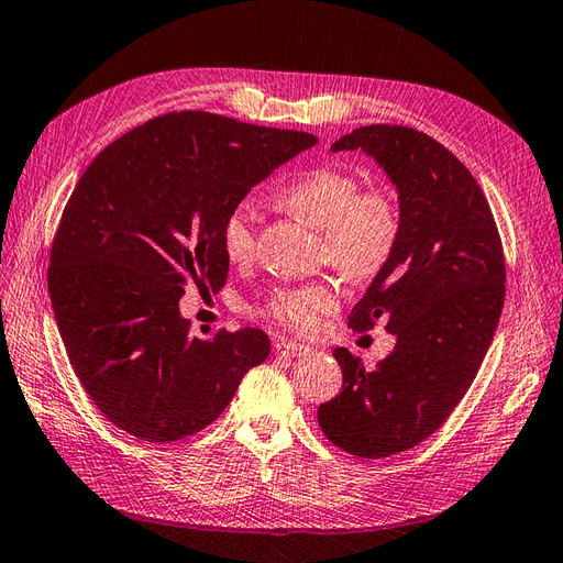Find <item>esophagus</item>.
I'll list each match as a JSON object with an SVG mask.
<instances>
[{
  "label": "esophagus",
  "instance_id": "1",
  "mask_svg": "<svg viewBox=\"0 0 563 563\" xmlns=\"http://www.w3.org/2000/svg\"><path fill=\"white\" fill-rule=\"evenodd\" d=\"M276 352L285 354V356H307L311 354V347L305 342H292V340H280L276 344Z\"/></svg>",
  "mask_w": 563,
  "mask_h": 563
}]
</instances>
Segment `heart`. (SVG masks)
Segmentation results:
<instances>
[{
  "instance_id": "heart-1",
  "label": "heart",
  "mask_w": 563,
  "mask_h": 563,
  "mask_svg": "<svg viewBox=\"0 0 563 563\" xmlns=\"http://www.w3.org/2000/svg\"><path fill=\"white\" fill-rule=\"evenodd\" d=\"M276 199L297 219L323 230V258L344 276H373L395 250L399 235L395 201L378 187L362 190V183L347 170L333 166L305 170L278 187ZM221 244L233 264L254 256L256 209L252 201H240L228 211ZM335 301L338 295L328 283L280 287L271 295L266 313L292 330H311L323 313L335 309Z\"/></svg>"
}]
</instances>
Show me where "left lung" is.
Segmentation results:
<instances>
[{
    "instance_id": "8db88e82",
    "label": "left lung",
    "mask_w": 563,
    "mask_h": 563,
    "mask_svg": "<svg viewBox=\"0 0 563 563\" xmlns=\"http://www.w3.org/2000/svg\"><path fill=\"white\" fill-rule=\"evenodd\" d=\"M330 150L373 156L399 195L395 250L350 316L354 330L385 319L397 344L376 368L338 347L342 390L319 407L330 442L383 459L432 435L466 395L495 338L507 268L481 185L438 140L380 123Z\"/></svg>"
}]
</instances>
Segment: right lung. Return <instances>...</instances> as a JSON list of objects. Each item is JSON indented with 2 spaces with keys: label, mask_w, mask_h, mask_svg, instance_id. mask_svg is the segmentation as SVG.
I'll return each mask as SVG.
<instances>
[{
  "label": "right lung",
  "mask_w": 563,
  "mask_h": 563,
  "mask_svg": "<svg viewBox=\"0 0 563 563\" xmlns=\"http://www.w3.org/2000/svg\"><path fill=\"white\" fill-rule=\"evenodd\" d=\"M319 142L207 111H173L113 140L82 173L52 244L47 285L68 362L107 419L147 442L205 430L250 368L264 330L201 340L185 285L221 290L228 211Z\"/></svg>",
  "instance_id": "add662e5"
}]
</instances>
